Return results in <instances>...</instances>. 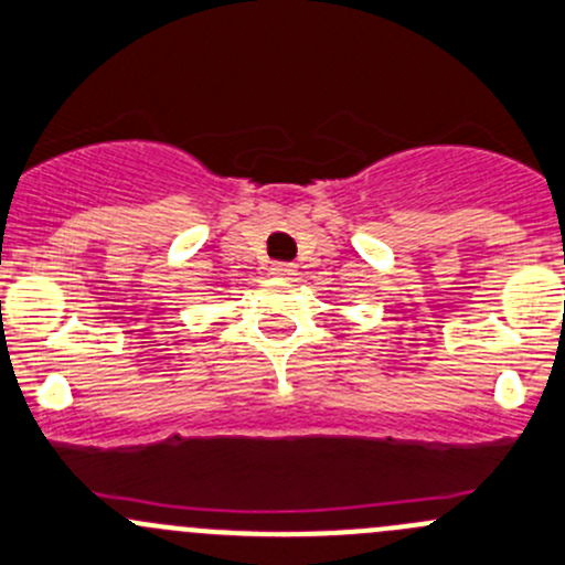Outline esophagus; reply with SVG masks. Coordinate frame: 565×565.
<instances>
[{
    "mask_svg": "<svg viewBox=\"0 0 565 565\" xmlns=\"http://www.w3.org/2000/svg\"><path fill=\"white\" fill-rule=\"evenodd\" d=\"M270 276H276V278H292V276H295V265H289V263H273V265H270Z\"/></svg>",
    "mask_w": 565,
    "mask_h": 565,
    "instance_id": "34e87169",
    "label": "esophagus"
}]
</instances>
